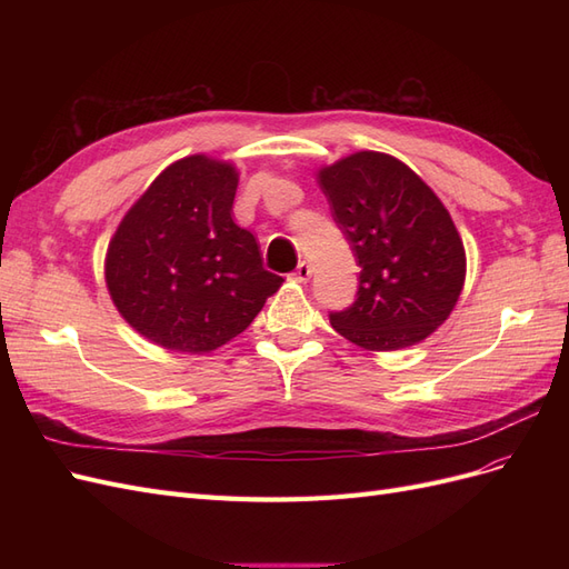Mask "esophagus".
I'll use <instances>...</instances> for the list:
<instances>
[{"label":"esophagus","instance_id":"obj_1","mask_svg":"<svg viewBox=\"0 0 569 569\" xmlns=\"http://www.w3.org/2000/svg\"><path fill=\"white\" fill-rule=\"evenodd\" d=\"M289 278L295 280V282H301V284H303V282H308V278H311V266H308L306 261H301V263L297 266V270L289 274Z\"/></svg>","mask_w":569,"mask_h":569}]
</instances>
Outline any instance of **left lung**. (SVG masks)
<instances>
[{
    "mask_svg": "<svg viewBox=\"0 0 569 569\" xmlns=\"http://www.w3.org/2000/svg\"><path fill=\"white\" fill-rule=\"evenodd\" d=\"M332 218L360 266L353 306L335 330L368 351L420 343L446 322L465 284V247L422 178L382 151H356L318 170Z\"/></svg>",
    "mask_w": 569,
    "mask_h": 569,
    "instance_id": "1",
    "label": "left lung"
}]
</instances>
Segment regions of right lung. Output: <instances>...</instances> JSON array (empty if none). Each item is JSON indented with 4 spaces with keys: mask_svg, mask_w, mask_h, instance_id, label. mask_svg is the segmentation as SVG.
I'll list each match as a JSON object with an SVG mask.
<instances>
[{
    "mask_svg": "<svg viewBox=\"0 0 569 569\" xmlns=\"http://www.w3.org/2000/svg\"><path fill=\"white\" fill-rule=\"evenodd\" d=\"M239 173L192 153L170 163L116 228L104 261L113 306L170 351L209 353L242 335L282 278L232 218Z\"/></svg>",
    "mask_w": 569,
    "mask_h": 569,
    "instance_id": "obj_1",
    "label": "right lung"
}]
</instances>
